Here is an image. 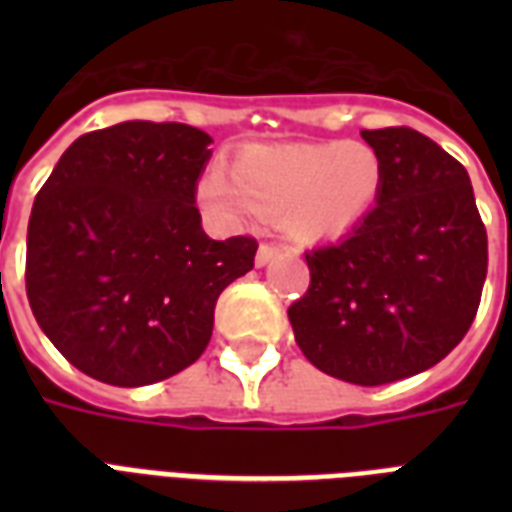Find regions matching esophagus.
<instances>
[{
    "label": "esophagus",
    "instance_id": "1",
    "mask_svg": "<svg viewBox=\"0 0 512 512\" xmlns=\"http://www.w3.org/2000/svg\"><path fill=\"white\" fill-rule=\"evenodd\" d=\"M276 257H279V247H273V244H260V249H257L255 255L257 268H263V265H268L271 260H276Z\"/></svg>",
    "mask_w": 512,
    "mask_h": 512
}]
</instances>
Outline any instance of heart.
<instances>
[{"instance_id":"1","label":"heart","mask_w":512,"mask_h":512,"mask_svg":"<svg viewBox=\"0 0 512 512\" xmlns=\"http://www.w3.org/2000/svg\"><path fill=\"white\" fill-rule=\"evenodd\" d=\"M382 191V159L356 140L247 146L231 175L209 167L196 199L223 223H241L249 212L279 220L300 244L337 239L364 220Z\"/></svg>"}]
</instances>
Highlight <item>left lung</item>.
Masks as SVG:
<instances>
[{"label": "left lung", "instance_id": "8db88e82", "mask_svg": "<svg viewBox=\"0 0 512 512\" xmlns=\"http://www.w3.org/2000/svg\"><path fill=\"white\" fill-rule=\"evenodd\" d=\"M361 138L382 159L377 204L345 239L305 252L311 287L289 321L316 369L385 385L436 366L468 335L489 252L454 156L409 127Z\"/></svg>", "mask_w": 512, "mask_h": 512}]
</instances>
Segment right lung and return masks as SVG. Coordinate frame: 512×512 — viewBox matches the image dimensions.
Returning a JSON list of instances; mask_svg holds the SVG:
<instances>
[{"instance_id": "1", "label": "right lung", "mask_w": 512, "mask_h": 512, "mask_svg": "<svg viewBox=\"0 0 512 512\" xmlns=\"http://www.w3.org/2000/svg\"><path fill=\"white\" fill-rule=\"evenodd\" d=\"M207 132L122 122L76 138L36 193L26 295L50 342L95 380L140 388L204 353L215 303L257 241L209 239L196 209Z\"/></svg>"}]
</instances>
